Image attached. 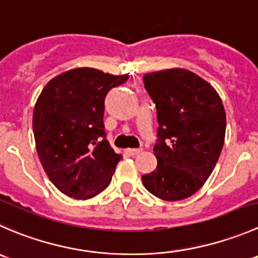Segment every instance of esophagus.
<instances>
[{
    "label": "esophagus",
    "mask_w": 258,
    "mask_h": 258,
    "mask_svg": "<svg viewBox=\"0 0 258 258\" xmlns=\"http://www.w3.org/2000/svg\"><path fill=\"white\" fill-rule=\"evenodd\" d=\"M142 148H137V149H126V154H129V155H137V154H139L140 152H142Z\"/></svg>",
    "instance_id": "1"
}]
</instances>
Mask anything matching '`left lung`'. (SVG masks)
<instances>
[{
	"mask_svg": "<svg viewBox=\"0 0 258 258\" xmlns=\"http://www.w3.org/2000/svg\"><path fill=\"white\" fill-rule=\"evenodd\" d=\"M144 88L157 109V168L143 184L163 201L195 195L215 169L226 134V113L217 91L184 69L145 74Z\"/></svg>",
	"mask_w": 258,
	"mask_h": 258,
	"instance_id": "1",
	"label": "left lung"
}]
</instances>
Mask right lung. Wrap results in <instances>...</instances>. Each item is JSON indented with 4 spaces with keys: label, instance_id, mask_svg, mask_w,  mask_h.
Instances as JSON below:
<instances>
[{
    "label": "right lung",
    "instance_id": "add662e5",
    "mask_svg": "<svg viewBox=\"0 0 258 258\" xmlns=\"http://www.w3.org/2000/svg\"><path fill=\"white\" fill-rule=\"evenodd\" d=\"M128 79L79 68L53 78L40 94L32 116L36 150L63 195L89 200L110 184L121 155L106 140L105 96Z\"/></svg>",
    "mask_w": 258,
    "mask_h": 258
}]
</instances>
